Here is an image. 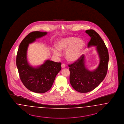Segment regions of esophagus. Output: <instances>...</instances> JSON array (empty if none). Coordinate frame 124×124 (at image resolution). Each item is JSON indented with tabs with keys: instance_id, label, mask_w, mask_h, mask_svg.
Returning <instances> with one entry per match:
<instances>
[{
	"instance_id": "34e87169",
	"label": "esophagus",
	"mask_w": 124,
	"mask_h": 124,
	"mask_svg": "<svg viewBox=\"0 0 124 124\" xmlns=\"http://www.w3.org/2000/svg\"><path fill=\"white\" fill-rule=\"evenodd\" d=\"M61 66H62V68H65L66 67L65 65L64 64H62V65H61Z\"/></svg>"
}]
</instances>
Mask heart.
I'll return each instance as SVG.
<instances>
[{
	"label": "heart",
	"instance_id": "1",
	"mask_svg": "<svg viewBox=\"0 0 124 124\" xmlns=\"http://www.w3.org/2000/svg\"><path fill=\"white\" fill-rule=\"evenodd\" d=\"M56 46V48L53 49L54 55L60 56L61 52L66 51V60L70 62H75L81 57L85 48V43L77 37H69L59 39Z\"/></svg>",
	"mask_w": 124,
	"mask_h": 124
}]
</instances>
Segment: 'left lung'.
Listing matches in <instances>:
<instances>
[{
    "label": "left lung",
    "instance_id": "left-lung-1",
    "mask_svg": "<svg viewBox=\"0 0 124 124\" xmlns=\"http://www.w3.org/2000/svg\"><path fill=\"white\" fill-rule=\"evenodd\" d=\"M85 32L91 38L88 48L96 47L100 61L94 70H89L86 68L84 54L75 62L69 65L70 84L75 90L81 93L91 91L103 81L107 73L109 61L108 48L100 35L93 30H86Z\"/></svg>",
    "mask_w": 124,
    "mask_h": 124
}]
</instances>
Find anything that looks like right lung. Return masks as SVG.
I'll return each mask as SVG.
<instances>
[{
  "instance_id": "1",
  "label": "right lung",
  "mask_w": 124,
  "mask_h": 124,
  "mask_svg": "<svg viewBox=\"0 0 124 124\" xmlns=\"http://www.w3.org/2000/svg\"><path fill=\"white\" fill-rule=\"evenodd\" d=\"M47 34V32L33 31L29 34L19 45L16 55V64L22 83L31 91L43 93L52 86L55 78L61 70V63L47 60L37 67L29 64L27 50L30 44Z\"/></svg>"
}]
</instances>
